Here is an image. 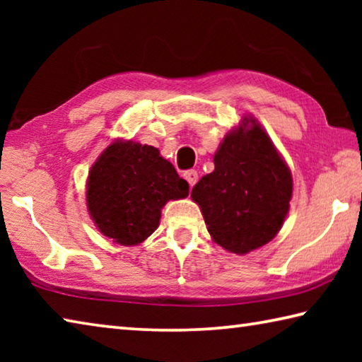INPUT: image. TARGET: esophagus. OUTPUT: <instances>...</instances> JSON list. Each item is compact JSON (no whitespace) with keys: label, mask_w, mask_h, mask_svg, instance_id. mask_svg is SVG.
<instances>
[{"label":"esophagus","mask_w":362,"mask_h":362,"mask_svg":"<svg viewBox=\"0 0 362 362\" xmlns=\"http://www.w3.org/2000/svg\"><path fill=\"white\" fill-rule=\"evenodd\" d=\"M183 177H185L187 182L189 183V187H193L194 183L198 182V173H196L194 169H189V170H187V173L183 174Z\"/></svg>","instance_id":"34e87169"}]
</instances>
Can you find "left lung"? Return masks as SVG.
<instances>
[{
  "instance_id": "8db88e82",
  "label": "left lung",
  "mask_w": 362,
  "mask_h": 362,
  "mask_svg": "<svg viewBox=\"0 0 362 362\" xmlns=\"http://www.w3.org/2000/svg\"><path fill=\"white\" fill-rule=\"evenodd\" d=\"M214 164L192 189L212 240L240 255L272 241L289 212L292 175L259 122L244 118L226 134Z\"/></svg>"
}]
</instances>
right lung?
<instances>
[{
  "mask_svg": "<svg viewBox=\"0 0 362 362\" xmlns=\"http://www.w3.org/2000/svg\"><path fill=\"white\" fill-rule=\"evenodd\" d=\"M188 188L155 146L116 140L90 168L86 199L103 236L136 246L158 228L163 206L185 198Z\"/></svg>",
  "mask_w": 362,
  "mask_h": 362,
  "instance_id": "obj_1",
  "label": "right lung"
}]
</instances>
